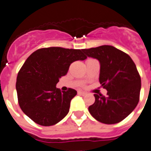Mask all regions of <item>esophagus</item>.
<instances>
[{"mask_svg":"<svg viewBox=\"0 0 151 151\" xmlns=\"http://www.w3.org/2000/svg\"><path fill=\"white\" fill-rule=\"evenodd\" d=\"M78 94H79V95H82V96H85V94H86V93L84 91H78Z\"/></svg>","mask_w":151,"mask_h":151,"instance_id":"1","label":"esophagus"}]
</instances>
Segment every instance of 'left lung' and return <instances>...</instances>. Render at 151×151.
<instances>
[{"mask_svg":"<svg viewBox=\"0 0 151 151\" xmlns=\"http://www.w3.org/2000/svg\"><path fill=\"white\" fill-rule=\"evenodd\" d=\"M86 57L99 61V81L107 95L94 94L95 102L88 107L97 121L116 124L123 120L138 105L141 77L130 57L110 45L82 49Z\"/></svg>","mask_w":151,"mask_h":151,"instance_id":"1","label":"left lung"}]
</instances>
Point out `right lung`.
Masks as SVG:
<instances>
[{
    "label": "right lung",
    "mask_w": 151,
    "mask_h": 151,
    "mask_svg": "<svg viewBox=\"0 0 151 151\" xmlns=\"http://www.w3.org/2000/svg\"><path fill=\"white\" fill-rule=\"evenodd\" d=\"M87 57L82 50L51 47L31 54L17 78L19 104L27 116L38 125L50 126L69 113L70 102L77 94L74 89L61 91L56 85L67 73L69 66Z\"/></svg>",
    "instance_id": "add662e5"
}]
</instances>
